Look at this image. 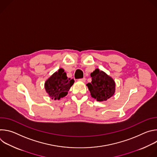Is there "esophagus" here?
I'll use <instances>...</instances> for the list:
<instances>
[{
	"label": "esophagus",
	"instance_id": "obj_1",
	"mask_svg": "<svg viewBox=\"0 0 157 157\" xmlns=\"http://www.w3.org/2000/svg\"><path fill=\"white\" fill-rule=\"evenodd\" d=\"M78 81H81V82H84L86 81V78H82V79H79Z\"/></svg>",
	"mask_w": 157,
	"mask_h": 157
}]
</instances>
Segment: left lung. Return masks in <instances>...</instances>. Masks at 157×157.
Instances as JSON below:
<instances>
[{
	"label": "left lung",
	"mask_w": 157,
	"mask_h": 157,
	"mask_svg": "<svg viewBox=\"0 0 157 157\" xmlns=\"http://www.w3.org/2000/svg\"><path fill=\"white\" fill-rule=\"evenodd\" d=\"M92 81L86 84L91 97L98 101H105L113 96L116 91L114 80L103 71L96 69L91 73Z\"/></svg>",
	"instance_id": "left-lung-1"
}]
</instances>
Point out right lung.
<instances>
[{
	"mask_svg": "<svg viewBox=\"0 0 157 157\" xmlns=\"http://www.w3.org/2000/svg\"><path fill=\"white\" fill-rule=\"evenodd\" d=\"M74 79L68 78L63 68L54 73L44 82V89L50 98L59 100L68 94V92L74 84Z\"/></svg>",
	"mask_w": 157,
	"mask_h": 157,
	"instance_id": "obj_1",
	"label": "right lung"
}]
</instances>
